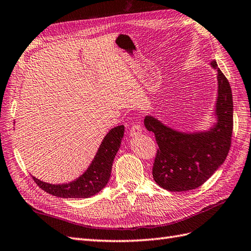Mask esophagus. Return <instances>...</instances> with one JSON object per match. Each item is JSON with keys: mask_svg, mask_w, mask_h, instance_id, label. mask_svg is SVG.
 Segmentation results:
<instances>
[{"mask_svg": "<svg viewBox=\"0 0 251 251\" xmlns=\"http://www.w3.org/2000/svg\"><path fill=\"white\" fill-rule=\"evenodd\" d=\"M140 133H142V127H140L139 125L134 124L130 127V131H129L130 136H136V135H138V134H140Z\"/></svg>", "mask_w": 251, "mask_h": 251, "instance_id": "obj_1", "label": "esophagus"}]
</instances>
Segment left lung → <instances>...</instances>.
<instances>
[{
  "label": "left lung",
  "instance_id": "obj_1",
  "mask_svg": "<svg viewBox=\"0 0 251 251\" xmlns=\"http://www.w3.org/2000/svg\"><path fill=\"white\" fill-rule=\"evenodd\" d=\"M214 68L217 64L211 63ZM218 122L209 132L182 134L147 116L145 126L154 133L158 146L152 175L161 187L172 192L192 191L211 178L227 157L233 132V101L227 77L217 69Z\"/></svg>",
  "mask_w": 251,
  "mask_h": 251
}]
</instances>
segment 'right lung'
<instances>
[{
    "label": "right lung",
    "mask_w": 251,
    "mask_h": 251,
    "mask_svg": "<svg viewBox=\"0 0 251 251\" xmlns=\"http://www.w3.org/2000/svg\"><path fill=\"white\" fill-rule=\"evenodd\" d=\"M125 126H118L107 133L89 168L78 179L68 184H49L33 176L41 189L62 198H88L99 193L109 180L116 153L124 137Z\"/></svg>",
    "instance_id": "1"
}]
</instances>
